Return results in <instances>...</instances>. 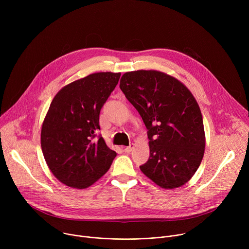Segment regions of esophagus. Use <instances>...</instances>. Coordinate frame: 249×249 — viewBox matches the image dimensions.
I'll use <instances>...</instances> for the list:
<instances>
[{"label":"esophagus","instance_id":"esophagus-1","mask_svg":"<svg viewBox=\"0 0 249 249\" xmlns=\"http://www.w3.org/2000/svg\"><path fill=\"white\" fill-rule=\"evenodd\" d=\"M133 148H134L133 145H130V146H128V147H125V148H124V152L127 153V154H129L130 152H132Z\"/></svg>","mask_w":249,"mask_h":249}]
</instances>
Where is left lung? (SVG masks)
<instances>
[{
	"mask_svg": "<svg viewBox=\"0 0 249 249\" xmlns=\"http://www.w3.org/2000/svg\"><path fill=\"white\" fill-rule=\"evenodd\" d=\"M119 87L148 129L150 158L142 172L161 188L185 184L205 151L203 118L190 90L154 70L125 73Z\"/></svg>",
	"mask_w": 249,
	"mask_h": 249,
	"instance_id": "obj_1",
	"label": "left lung"
}]
</instances>
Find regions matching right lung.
Masks as SVG:
<instances>
[{"label":"right lung","instance_id":"add662e5","mask_svg":"<svg viewBox=\"0 0 249 249\" xmlns=\"http://www.w3.org/2000/svg\"><path fill=\"white\" fill-rule=\"evenodd\" d=\"M120 76L111 72L89 75L64 87L50 104L41 129V149L54 176L67 186H90L117 155L96 133L100 109Z\"/></svg>","mask_w":249,"mask_h":249}]
</instances>
